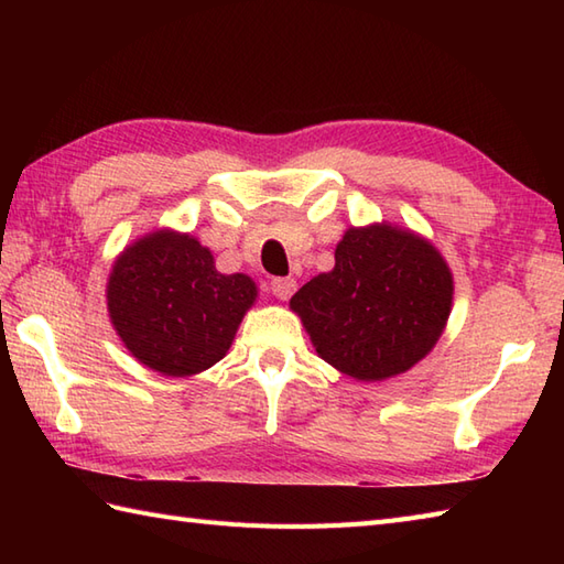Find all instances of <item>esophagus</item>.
Wrapping results in <instances>:
<instances>
[{
	"label": "esophagus",
	"instance_id": "obj_1",
	"mask_svg": "<svg viewBox=\"0 0 564 564\" xmlns=\"http://www.w3.org/2000/svg\"><path fill=\"white\" fill-rule=\"evenodd\" d=\"M297 283L295 279H273L271 281V293L279 297V301H289V297L295 293Z\"/></svg>",
	"mask_w": 564,
	"mask_h": 564
}]
</instances>
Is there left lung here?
<instances>
[{
	"label": "left lung",
	"instance_id": "8db88e82",
	"mask_svg": "<svg viewBox=\"0 0 564 564\" xmlns=\"http://www.w3.org/2000/svg\"><path fill=\"white\" fill-rule=\"evenodd\" d=\"M453 303L438 249L402 227H349L334 269L291 297L315 351L341 373L376 382L400 376L434 349Z\"/></svg>",
	"mask_w": 564,
	"mask_h": 564
}]
</instances>
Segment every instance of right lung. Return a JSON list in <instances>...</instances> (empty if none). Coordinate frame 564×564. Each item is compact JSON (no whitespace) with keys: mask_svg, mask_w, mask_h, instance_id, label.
<instances>
[{"mask_svg":"<svg viewBox=\"0 0 564 564\" xmlns=\"http://www.w3.org/2000/svg\"><path fill=\"white\" fill-rule=\"evenodd\" d=\"M257 285L215 269L196 237L158 230L126 247L106 283L113 329L142 366L186 378L230 349Z\"/></svg>","mask_w":564,"mask_h":564,"instance_id":"1","label":"right lung"}]
</instances>
